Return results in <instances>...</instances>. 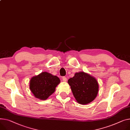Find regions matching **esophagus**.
<instances>
[{
  "mask_svg": "<svg viewBox=\"0 0 130 130\" xmlns=\"http://www.w3.org/2000/svg\"><path fill=\"white\" fill-rule=\"evenodd\" d=\"M62 79H63V80L64 82H66V81H67V78H66V77L64 76V77H62Z\"/></svg>",
  "mask_w": 130,
  "mask_h": 130,
  "instance_id": "obj_1",
  "label": "esophagus"
}]
</instances>
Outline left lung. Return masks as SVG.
<instances>
[{
    "label": "left lung",
    "instance_id": "obj_1",
    "mask_svg": "<svg viewBox=\"0 0 130 130\" xmlns=\"http://www.w3.org/2000/svg\"><path fill=\"white\" fill-rule=\"evenodd\" d=\"M74 96L78 103L86 105L92 102L97 96L98 83L94 77L83 72L75 74L68 79Z\"/></svg>",
    "mask_w": 130,
    "mask_h": 130
}]
</instances>
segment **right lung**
<instances>
[{
  "mask_svg": "<svg viewBox=\"0 0 130 130\" xmlns=\"http://www.w3.org/2000/svg\"><path fill=\"white\" fill-rule=\"evenodd\" d=\"M60 79L56 76L42 72L33 76L30 82V89L36 98L45 100L55 91Z\"/></svg>",
  "mask_w": 130,
  "mask_h": 130,
  "instance_id": "1",
  "label": "right lung"
}]
</instances>
